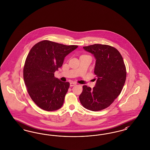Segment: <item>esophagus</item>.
Wrapping results in <instances>:
<instances>
[{"mask_svg": "<svg viewBox=\"0 0 150 150\" xmlns=\"http://www.w3.org/2000/svg\"><path fill=\"white\" fill-rule=\"evenodd\" d=\"M76 84V83H75V82H71L70 83V86H75Z\"/></svg>", "mask_w": 150, "mask_h": 150, "instance_id": "34e87169", "label": "esophagus"}]
</instances>
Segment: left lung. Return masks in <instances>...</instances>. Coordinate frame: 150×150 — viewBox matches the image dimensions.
I'll return each mask as SVG.
<instances>
[{"instance_id": "8db88e82", "label": "left lung", "mask_w": 150, "mask_h": 150, "mask_svg": "<svg viewBox=\"0 0 150 150\" xmlns=\"http://www.w3.org/2000/svg\"><path fill=\"white\" fill-rule=\"evenodd\" d=\"M96 59V82L93 89L84 85L79 100L84 108L99 111L108 107L122 90L126 79V66L120 52L106 45L83 47Z\"/></svg>"}]
</instances>
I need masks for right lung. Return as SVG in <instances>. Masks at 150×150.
<instances>
[{"mask_svg": "<svg viewBox=\"0 0 150 150\" xmlns=\"http://www.w3.org/2000/svg\"><path fill=\"white\" fill-rule=\"evenodd\" d=\"M78 46H66L44 40L30 49L23 68L24 83L36 105L46 111L61 108L70 86L54 76L64 60Z\"/></svg>", "mask_w": 150, "mask_h": 150, "instance_id": "1", "label": "right lung"}]
</instances>
